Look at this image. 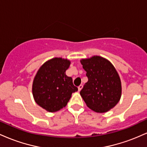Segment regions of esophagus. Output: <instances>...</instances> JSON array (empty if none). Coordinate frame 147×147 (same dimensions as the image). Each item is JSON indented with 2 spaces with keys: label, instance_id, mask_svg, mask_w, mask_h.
<instances>
[{
  "label": "esophagus",
  "instance_id": "1",
  "mask_svg": "<svg viewBox=\"0 0 147 147\" xmlns=\"http://www.w3.org/2000/svg\"><path fill=\"white\" fill-rule=\"evenodd\" d=\"M82 88H83V85H82V84H81V85H79V86H78V90H79V91H80L81 90H82Z\"/></svg>",
  "mask_w": 147,
  "mask_h": 147
}]
</instances>
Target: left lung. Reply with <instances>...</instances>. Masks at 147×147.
Wrapping results in <instances>:
<instances>
[{
  "label": "left lung",
  "mask_w": 147,
  "mask_h": 147,
  "mask_svg": "<svg viewBox=\"0 0 147 147\" xmlns=\"http://www.w3.org/2000/svg\"><path fill=\"white\" fill-rule=\"evenodd\" d=\"M80 62L88 79L80 92L86 106L99 113L110 111L122 95V83L115 68L109 60L97 55L82 59Z\"/></svg>",
  "instance_id": "8db88e82"
}]
</instances>
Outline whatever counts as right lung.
<instances>
[{"label": "right lung", "mask_w": 147, "mask_h": 147, "mask_svg": "<svg viewBox=\"0 0 147 147\" xmlns=\"http://www.w3.org/2000/svg\"><path fill=\"white\" fill-rule=\"evenodd\" d=\"M70 63L68 59L52 58L40 67L34 78V99L48 112H57L65 107L72 92L78 90L72 77L65 75Z\"/></svg>", "instance_id": "add662e5"}]
</instances>
